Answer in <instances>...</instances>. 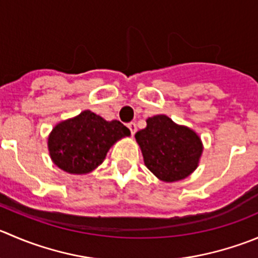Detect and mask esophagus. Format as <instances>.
I'll list each match as a JSON object with an SVG mask.
<instances>
[{
	"label": "esophagus",
	"mask_w": 258,
	"mask_h": 258,
	"mask_svg": "<svg viewBox=\"0 0 258 258\" xmlns=\"http://www.w3.org/2000/svg\"><path fill=\"white\" fill-rule=\"evenodd\" d=\"M127 127H128V130H130V131H131V135H132V136H134V135L136 134V131H137L136 123H135V122H130V123L127 124Z\"/></svg>",
	"instance_id": "esophagus-1"
}]
</instances>
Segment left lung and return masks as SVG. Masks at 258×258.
<instances>
[{"mask_svg": "<svg viewBox=\"0 0 258 258\" xmlns=\"http://www.w3.org/2000/svg\"><path fill=\"white\" fill-rule=\"evenodd\" d=\"M146 123L135 137L147 169L166 182L189 176L198 167L203 152L201 137L165 114L150 117Z\"/></svg>", "mask_w": 258, "mask_h": 258, "instance_id": "8db88e82", "label": "left lung"}]
</instances>
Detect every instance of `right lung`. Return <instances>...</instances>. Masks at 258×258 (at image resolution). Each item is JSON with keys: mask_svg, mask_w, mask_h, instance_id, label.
I'll list each match as a JSON object with an SVG mask.
<instances>
[{"mask_svg": "<svg viewBox=\"0 0 258 258\" xmlns=\"http://www.w3.org/2000/svg\"><path fill=\"white\" fill-rule=\"evenodd\" d=\"M131 132L119 121H106L91 111L60 122L47 139L50 157L69 174H88L103 162L112 145Z\"/></svg>", "mask_w": 258, "mask_h": 258, "instance_id": "right-lung-1", "label": "right lung"}]
</instances>
